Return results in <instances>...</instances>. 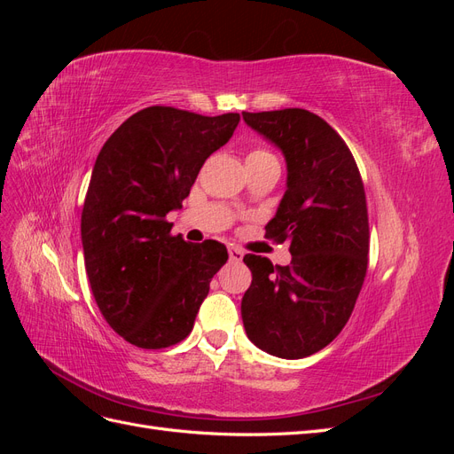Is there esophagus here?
<instances>
[{
    "label": "esophagus",
    "mask_w": 454,
    "mask_h": 454,
    "mask_svg": "<svg viewBox=\"0 0 454 454\" xmlns=\"http://www.w3.org/2000/svg\"><path fill=\"white\" fill-rule=\"evenodd\" d=\"M242 257H244V252L242 250H239V248H229V261H232V263H240L242 261Z\"/></svg>",
    "instance_id": "34e87169"
}]
</instances>
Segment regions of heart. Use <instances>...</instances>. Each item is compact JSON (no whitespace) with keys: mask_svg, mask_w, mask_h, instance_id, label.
I'll return each instance as SVG.
<instances>
[{"mask_svg":"<svg viewBox=\"0 0 454 454\" xmlns=\"http://www.w3.org/2000/svg\"><path fill=\"white\" fill-rule=\"evenodd\" d=\"M250 155H270V153H267V151H263V149H255V151H252ZM248 155V157H250Z\"/></svg>","mask_w":454,"mask_h":454,"instance_id":"b5f03b06","label":"heart"}]
</instances>
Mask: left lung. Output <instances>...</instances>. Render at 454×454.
Wrapping results in <instances>:
<instances>
[{
  "mask_svg": "<svg viewBox=\"0 0 454 454\" xmlns=\"http://www.w3.org/2000/svg\"><path fill=\"white\" fill-rule=\"evenodd\" d=\"M242 119L286 159V193L265 231L290 244L292 254L286 267L244 257L252 270L240 305L244 329L267 354L307 358L347 325L365 278L369 223L360 170L340 136L307 109L242 112Z\"/></svg>",
  "mask_w": 454,
  "mask_h": 454,
  "instance_id": "8db88e82",
  "label": "left lung"
}]
</instances>
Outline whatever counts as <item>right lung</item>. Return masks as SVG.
Here are the masks:
<instances>
[{"label":"right lung","mask_w":454,"mask_h":454,"mask_svg":"<svg viewBox=\"0 0 454 454\" xmlns=\"http://www.w3.org/2000/svg\"><path fill=\"white\" fill-rule=\"evenodd\" d=\"M239 114L204 117L151 106L129 117L96 157L81 214L90 290L114 332L138 348H167L193 329L227 248L172 237L204 160L225 145Z\"/></svg>","instance_id":"1"}]
</instances>
